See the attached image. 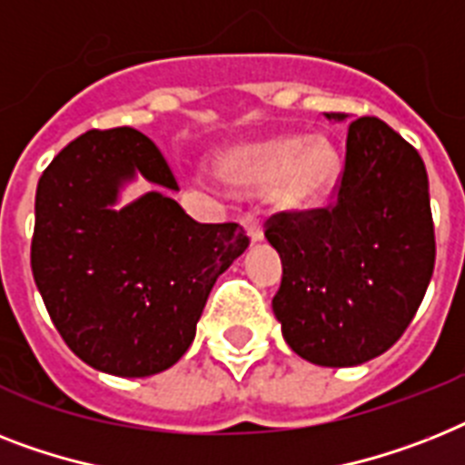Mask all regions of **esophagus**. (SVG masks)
<instances>
[{"mask_svg":"<svg viewBox=\"0 0 465 465\" xmlns=\"http://www.w3.org/2000/svg\"><path fill=\"white\" fill-rule=\"evenodd\" d=\"M243 226H245V233H248V241H251L252 245L265 239V232H262V224H260L258 217H252V214L243 217Z\"/></svg>","mask_w":465,"mask_h":465,"instance_id":"esophagus-1","label":"esophagus"}]
</instances>
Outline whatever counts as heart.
Here are the masks:
<instances>
[{"instance_id": "obj_1", "label": "heart", "mask_w": 465, "mask_h": 465, "mask_svg": "<svg viewBox=\"0 0 465 465\" xmlns=\"http://www.w3.org/2000/svg\"><path fill=\"white\" fill-rule=\"evenodd\" d=\"M214 173L233 193L267 191L272 205L298 213L320 205L337 188L341 157L324 135H274L220 153Z\"/></svg>"}]
</instances>
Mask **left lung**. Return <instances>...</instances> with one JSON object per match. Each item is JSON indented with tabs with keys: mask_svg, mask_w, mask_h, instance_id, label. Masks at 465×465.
Here are the masks:
<instances>
[{
	"mask_svg": "<svg viewBox=\"0 0 465 465\" xmlns=\"http://www.w3.org/2000/svg\"><path fill=\"white\" fill-rule=\"evenodd\" d=\"M265 236L284 267L272 311L293 353L322 368L382 356L411 324L435 270L420 154L375 116L358 119L337 205L274 214Z\"/></svg>",
	"mask_w": 465,
	"mask_h": 465,
	"instance_id": "8db88e82",
	"label": "left lung"
}]
</instances>
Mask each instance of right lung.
<instances>
[{"label": "right lung", "mask_w": 465, "mask_h": 465, "mask_svg": "<svg viewBox=\"0 0 465 465\" xmlns=\"http://www.w3.org/2000/svg\"><path fill=\"white\" fill-rule=\"evenodd\" d=\"M138 178L155 191L122 206ZM172 191L167 160L128 126L78 135L37 183V292L69 349L107 375L172 368L193 343L217 277L248 248L239 224H198Z\"/></svg>", "instance_id": "add662e5"}]
</instances>
